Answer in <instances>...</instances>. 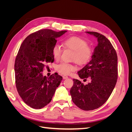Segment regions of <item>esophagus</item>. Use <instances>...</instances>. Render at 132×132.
<instances>
[{
  "label": "esophagus",
  "mask_w": 132,
  "mask_h": 132,
  "mask_svg": "<svg viewBox=\"0 0 132 132\" xmlns=\"http://www.w3.org/2000/svg\"><path fill=\"white\" fill-rule=\"evenodd\" d=\"M63 78L64 79H67V78H68V77L67 76L63 75Z\"/></svg>",
  "instance_id": "34e87169"
}]
</instances>
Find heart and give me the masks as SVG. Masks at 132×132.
<instances>
[{
  "label": "heart",
  "mask_w": 132,
  "mask_h": 132,
  "mask_svg": "<svg viewBox=\"0 0 132 132\" xmlns=\"http://www.w3.org/2000/svg\"><path fill=\"white\" fill-rule=\"evenodd\" d=\"M63 43L67 48L74 51L72 60L75 61L78 64L84 65L88 63L93 55V50L88 46L87 42L83 38L78 36H71L65 39ZM62 50L61 46L56 44L52 49L53 57L55 59H59L61 57ZM77 69L76 67L68 63L63 62L57 66L58 72L62 75H69Z\"/></svg>",
  "instance_id": "1"
}]
</instances>
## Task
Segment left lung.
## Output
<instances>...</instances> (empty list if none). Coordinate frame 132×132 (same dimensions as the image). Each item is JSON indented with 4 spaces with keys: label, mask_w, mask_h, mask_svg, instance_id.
<instances>
[{
    "label": "left lung",
    "mask_w": 132,
    "mask_h": 132,
    "mask_svg": "<svg viewBox=\"0 0 132 132\" xmlns=\"http://www.w3.org/2000/svg\"><path fill=\"white\" fill-rule=\"evenodd\" d=\"M97 38L92 59L79 70L81 79L89 78L84 85L74 79L70 93L73 102L80 109L90 111L101 107L107 101L116 84L118 78L117 55L110 41L96 32H86Z\"/></svg>",
    "instance_id": "left-lung-1"
}]
</instances>
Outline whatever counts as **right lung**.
<instances>
[{
    "label": "right lung",
    "instance_id": "right-lung-1",
    "mask_svg": "<svg viewBox=\"0 0 132 132\" xmlns=\"http://www.w3.org/2000/svg\"><path fill=\"white\" fill-rule=\"evenodd\" d=\"M67 31L38 30L24 39L15 59L16 87L20 96L31 107L40 109L51 101L62 77L58 73L43 76L44 67L53 63V46L57 38Z\"/></svg>",
    "mask_w": 132,
    "mask_h": 132
}]
</instances>
